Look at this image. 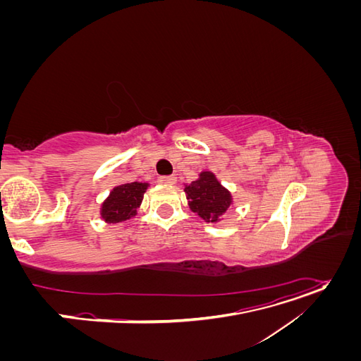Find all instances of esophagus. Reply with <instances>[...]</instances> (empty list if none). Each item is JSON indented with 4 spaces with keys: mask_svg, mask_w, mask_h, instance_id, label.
Here are the masks:
<instances>
[{
    "mask_svg": "<svg viewBox=\"0 0 361 361\" xmlns=\"http://www.w3.org/2000/svg\"><path fill=\"white\" fill-rule=\"evenodd\" d=\"M158 182L164 183V185H173L174 182H176V178H174V176H159Z\"/></svg>",
    "mask_w": 361,
    "mask_h": 361,
    "instance_id": "1",
    "label": "esophagus"
}]
</instances>
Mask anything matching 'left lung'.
<instances>
[{
	"instance_id": "8db88e82",
	"label": "left lung",
	"mask_w": 361,
	"mask_h": 361,
	"mask_svg": "<svg viewBox=\"0 0 361 361\" xmlns=\"http://www.w3.org/2000/svg\"><path fill=\"white\" fill-rule=\"evenodd\" d=\"M185 192L191 211L200 215L204 221L215 223L232 204V195L221 187L211 171L200 173V179L187 185Z\"/></svg>"
}]
</instances>
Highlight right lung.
Here are the masks:
<instances>
[{"mask_svg":"<svg viewBox=\"0 0 361 361\" xmlns=\"http://www.w3.org/2000/svg\"><path fill=\"white\" fill-rule=\"evenodd\" d=\"M146 188L147 183L140 182L118 185L102 204L101 214L104 220L108 223H123L134 216Z\"/></svg>","mask_w":361,"mask_h":361,"instance_id":"1","label":"right lung"}]
</instances>
